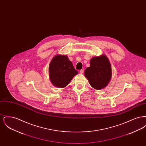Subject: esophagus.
<instances>
[{
    "label": "esophagus",
    "instance_id": "1",
    "mask_svg": "<svg viewBox=\"0 0 146 146\" xmlns=\"http://www.w3.org/2000/svg\"><path fill=\"white\" fill-rule=\"evenodd\" d=\"M84 73V70H80V73L83 74Z\"/></svg>",
    "mask_w": 146,
    "mask_h": 146
}]
</instances>
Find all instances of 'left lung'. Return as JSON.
I'll use <instances>...</instances> for the list:
<instances>
[{
	"label": "left lung",
	"mask_w": 146,
	"mask_h": 146,
	"mask_svg": "<svg viewBox=\"0 0 146 146\" xmlns=\"http://www.w3.org/2000/svg\"><path fill=\"white\" fill-rule=\"evenodd\" d=\"M85 76L93 88L100 90L105 88L111 76V66L107 57L104 55L92 57L90 67L85 70Z\"/></svg>",
	"instance_id": "obj_1"
}]
</instances>
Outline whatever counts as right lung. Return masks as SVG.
<instances>
[{
    "label": "right lung",
    "mask_w": 146,
    "mask_h": 146,
    "mask_svg": "<svg viewBox=\"0 0 146 146\" xmlns=\"http://www.w3.org/2000/svg\"><path fill=\"white\" fill-rule=\"evenodd\" d=\"M51 83L57 88L66 86L78 73L72 63L65 55H56L51 60L49 67Z\"/></svg>",
    "instance_id": "add662e5"
}]
</instances>
